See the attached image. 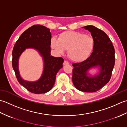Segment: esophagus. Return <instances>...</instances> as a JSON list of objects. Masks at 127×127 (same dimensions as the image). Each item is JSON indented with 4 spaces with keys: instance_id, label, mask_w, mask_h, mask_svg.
I'll use <instances>...</instances> for the list:
<instances>
[{
    "instance_id": "esophagus-1",
    "label": "esophagus",
    "mask_w": 127,
    "mask_h": 127,
    "mask_svg": "<svg viewBox=\"0 0 127 127\" xmlns=\"http://www.w3.org/2000/svg\"><path fill=\"white\" fill-rule=\"evenodd\" d=\"M63 64H64V66H65V65H68V64H69V63H68V62H67V61H64Z\"/></svg>"
}]
</instances>
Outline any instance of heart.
<instances>
[{
	"instance_id": "1",
	"label": "heart",
	"mask_w": 127,
	"mask_h": 127,
	"mask_svg": "<svg viewBox=\"0 0 127 127\" xmlns=\"http://www.w3.org/2000/svg\"><path fill=\"white\" fill-rule=\"evenodd\" d=\"M51 46L57 53L64 54L67 50V56L75 63L84 61L91 55L94 48V40L88 35L75 31L61 33L59 39H51Z\"/></svg>"
}]
</instances>
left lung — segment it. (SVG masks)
Listing matches in <instances>:
<instances>
[{"label": "left lung", "mask_w": 127, "mask_h": 127, "mask_svg": "<svg viewBox=\"0 0 127 127\" xmlns=\"http://www.w3.org/2000/svg\"><path fill=\"white\" fill-rule=\"evenodd\" d=\"M91 33L94 48L89 58L81 63L73 64L72 82L83 92H97L108 83L115 66V49L106 33L94 26L82 27ZM95 69V73L90 70Z\"/></svg>", "instance_id": "8db88e82"}]
</instances>
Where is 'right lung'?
Here are the masks:
<instances>
[{
	"instance_id": "add662e5",
	"label": "right lung",
	"mask_w": 127,
	"mask_h": 127,
	"mask_svg": "<svg viewBox=\"0 0 127 127\" xmlns=\"http://www.w3.org/2000/svg\"><path fill=\"white\" fill-rule=\"evenodd\" d=\"M51 33L50 29L42 25H34L20 35L12 50V64L19 83L31 93L36 94L46 93L53 88L56 75L63 68L64 59L51 55ZM28 48L37 51L42 58L43 69L37 81H28L23 79L19 71V59Z\"/></svg>"
}]
</instances>
